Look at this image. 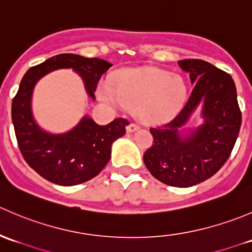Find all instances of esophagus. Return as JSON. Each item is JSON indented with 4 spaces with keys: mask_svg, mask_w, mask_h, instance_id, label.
Masks as SVG:
<instances>
[{
    "mask_svg": "<svg viewBox=\"0 0 252 252\" xmlns=\"http://www.w3.org/2000/svg\"><path fill=\"white\" fill-rule=\"evenodd\" d=\"M138 129H139V126L135 123H130L126 126V131H128V133H133V131L138 130Z\"/></svg>",
    "mask_w": 252,
    "mask_h": 252,
    "instance_id": "34e87169",
    "label": "esophagus"
}]
</instances>
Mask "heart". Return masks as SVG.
<instances>
[{
    "instance_id": "obj_1",
    "label": "heart",
    "mask_w": 252,
    "mask_h": 252,
    "mask_svg": "<svg viewBox=\"0 0 252 252\" xmlns=\"http://www.w3.org/2000/svg\"><path fill=\"white\" fill-rule=\"evenodd\" d=\"M97 97L113 107H135V116L146 124L171 119L182 108L188 86L179 74L157 68H129L117 72L111 84L100 83Z\"/></svg>"
}]
</instances>
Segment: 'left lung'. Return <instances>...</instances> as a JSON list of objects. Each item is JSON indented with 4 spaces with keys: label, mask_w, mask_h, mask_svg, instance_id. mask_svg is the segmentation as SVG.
<instances>
[{
    "label": "left lung",
    "mask_w": 252,
    "mask_h": 252,
    "mask_svg": "<svg viewBox=\"0 0 252 252\" xmlns=\"http://www.w3.org/2000/svg\"><path fill=\"white\" fill-rule=\"evenodd\" d=\"M194 89L183 110L163 126L150 129L154 145L144 154L145 166L157 180L188 188L217 173L229 158L241 126L234 80L202 60L178 62ZM203 101L204 123L183 138L177 129Z\"/></svg>",
    "instance_id": "8db88e82"
}]
</instances>
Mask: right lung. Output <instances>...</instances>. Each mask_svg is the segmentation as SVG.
I'll use <instances>...</instances> for the list:
<instances>
[{
    "label": "right lung",
    "instance_id": "obj_1",
    "mask_svg": "<svg viewBox=\"0 0 252 252\" xmlns=\"http://www.w3.org/2000/svg\"><path fill=\"white\" fill-rule=\"evenodd\" d=\"M111 67L110 62L100 58L62 53L30 68L20 81L12 101V122L18 146L27 163L48 182L72 187L96 177L110 161L113 141L126 134L128 121L117 118L107 126H98L85 116L67 133H47L32 117V95L35 84L53 70L73 68L83 78L88 95L95 98L98 80Z\"/></svg>",
    "mask_w": 252,
    "mask_h": 252
}]
</instances>
